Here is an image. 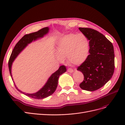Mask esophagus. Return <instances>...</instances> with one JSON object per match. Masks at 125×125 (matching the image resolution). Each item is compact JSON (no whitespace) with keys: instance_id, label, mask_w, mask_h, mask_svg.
Listing matches in <instances>:
<instances>
[{"instance_id":"34e87169","label":"esophagus","mask_w":125,"mask_h":125,"mask_svg":"<svg viewBox=\"0 0 125 125\" xmlns=\"http://www.w3.org/2000/svg\"><path fill=\"white\" fill-rule=\"evenodd\" d=\"M67 71H68L69 73H73V69H72L71 68H68V69Z\"/></svg>"}]
</instances>
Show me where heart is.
Returning a JSON list of instances; mask_svg holds the SVG:
<instances>
[{
	"label": "heart",
	"instance_id": "obj_1",
	"mask_svg": "<svg viewBox=\"0 0 125 125\" xmlns=\"http://www.w3.org/2000/svg\"><path fill=\"white\" fill-rule=\"evenodd\" d=\"M89 44L82 34L70 33L60 38L57 43L56 58L60 62L67 58L68 62L75 65L84 62L89 54Z\"/></svg>",
	"mask_w": 125,
	"mask_h": 125
}]
</instances>
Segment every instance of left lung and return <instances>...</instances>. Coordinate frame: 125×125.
Listing matches in <instances>:
<instances>
[{"label":"left lung","instance_id":"left-lung-1","mask_svg":"<svg viewBox=\"0 0 125 125\" xmlns=\"http://www.w3.org/2000/svg\"><path fill=\"white\" fill-rule=\"evenodd\" d=\"M89 40V53L77 70L82 72L84 80L80 88L94 91L103 86L112 78L115 68V55L112 43L102 33L90 28H79Z\"/></svg>","mask_w":125,"mask_h":125}]
</instances>
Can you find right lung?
<instances>
[{
  "label": "right lung",
  "mask_w": 125,
  "mask_h": 125,
  "mask_svg": "<svg viewBox=\"0 0 125 125\" xmlns=\"http://www.w3.org/2000/svg\"><path fill=\"white\" fill-rule=\"evenodd\" d=\"M49 30L50 29L48 27H46L40 30L39 31L37 32L30 33L29 34H26L23 37H22V39L17 43L12 52L8 62L10 74L12 80H13L12 73H11V67H12V63L14 59H16L18 55L28 46L29 44L31 43L33 41H35L39 39L42 38L44 35L47 34L48 33ZM66 71V68L65 66L62 65L60 66L57 70L51 75V77L48 78V80L43 88H42L39 91L34 93H26L19 90L16 85L14 84L15 87L20 92L24 94V95L29 97L35 99H43L51 95L55 91L57 87L59 77L63 73H65Z\"/></svg>",
  "instance_id": "add662e5"
}]
</instances>
